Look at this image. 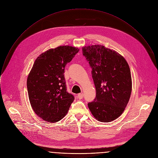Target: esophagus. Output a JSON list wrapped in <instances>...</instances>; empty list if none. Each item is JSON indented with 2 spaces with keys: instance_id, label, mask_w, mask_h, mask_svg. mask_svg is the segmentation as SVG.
I'll return each mask as SVG.
<instances>
[{
  "instance_id": "esophagus-1",
  "label": "esophagus",
  "mask_w": 158,
  "mask_h": 158,
  "mask_svg": "<svg viewBox=\"0 0 158 158\" xmlns=\"http://www.w3.org/2000/svg\"><path fill=\"white\" fill-rule=\"evenodd\" d=\"M77 98L79 99H81L83 98V93H80L78 94L77 96Z\"/></svg>"
}]
</instances>
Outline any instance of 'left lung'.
I'll list each match as a JSON object with an SVG mask.
<instances>
[{
  "instance_id": "obj_1",
  "label": "left lung",
  "mask_w": 158,
  "mask_h": 158,
  "mask_svg": "<svg viewBox=\"0 0 158 158\" xmlns=\"http://www.w3.org/2000/svg\"><path fill=\"white\" fill-rule=\"evenodd\" d=\"M83 55L92 68L96 97L88 103L94 117L108 123L118 118L124 111L132 91L129 66L123 56L103 45L85 46Z\"/></svg>"
}]
</instances>
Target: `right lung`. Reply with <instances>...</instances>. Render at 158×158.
<instances>
[{
	"label": "right lung",
	"mask_w": 158,
	"mask_h": 158,
	"mask_svg": "<svg viewBox=\"0 0 158 158\" xmlns=\"http://www.w3.org/2000/svg\"><path fill=\"white\" fill-rule=\"evenodd\" d=\"M78 52V48L60 46L42 53L34 63L27 79L29 99L34 112L46 121L62 119L74 101L67 91L64 73Z\"/></svg>",
	"instance_id": "1"
}]
</instances>
